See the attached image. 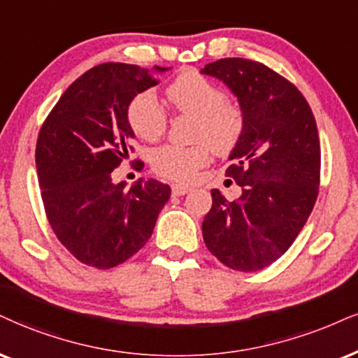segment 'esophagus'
<instances>
[{
	"mask_svg": "<svg viewBox=\"0 0 358 358\" xmlns=\"http://www.w3.org/2000/svg\"><path fill=\"white\" fill-rule=\"evenodd\" d=\"M189 191H191V187L182 186V184H172V194H174V196H184V194H187Z\"/></svg>",
	"mask_w": 358,
	"mask_h": 358,
	"instance_id": "obj_1",
	"label": "esophagus"
}]
</instances>
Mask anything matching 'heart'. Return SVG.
Masks as SVG:
<instances>
[{"instance_id": "heart-1", "label": "heart", "mask_w": 358, "mask_h": 358, "mask_svg": "<svg viewBox=\"0 0 358 358\" xmlns=\"http://www.w3.org/2000/svg\"><path fill=\"white\" fill-rule=\"evenodd\" d=\"M167 101L179 113L196 116L194 138L204 143L194 145L166 144L151 156L157 174L172 180H191L197 171L210 161V148L215 152H227L239 139L244 117L236 104L226 101V92L199 73H184L166 90ZM127 119L132 131L141 139L156 141L164 134L167 116L149 91L131 99Z\"/></svg>"}]
</instances>
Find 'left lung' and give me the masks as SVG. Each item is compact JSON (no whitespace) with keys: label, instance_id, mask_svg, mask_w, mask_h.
<instances>
[{"label":"left lung","instance_id":"1","mask_svg":"<svg viewBox=\"0 0 358 358\" xmlns=\"http://www.w3.org/2000/svg\"><path fill=\"white\" fill-rule=\"evenodd\" d=\"M201 74L222 81L244 117L226 171L242 194L227 201L213 189L202 236L224 266L260 271L292 245L314 209L320 180L315 117L292 83L257 61L224 57Z\"/></svg>","mask_w":358,"mask_h":358}]
</instances>
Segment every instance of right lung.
<instances>
[{
	"label": "right lung",
	"instance_id": "obj_1",
	"mask_svg": "<svg viewBox=\"0 0 358 358\" xmlns=\"http://www.w3.org/2000/svg\"><path fill=\"white\" fill-rule=\"evenodd\" d=\"M171 68L106 63L78 78L39 131L36 169L52 231L79 262L111 268L149 241L171 187L156 179L113 182L134 131L127 108ZM143 166V162H139Z\"/></svg>",
	"mask_w": 358,
	"mask_h": 358
}]
</instances>
